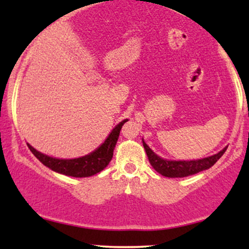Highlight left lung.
Wrapping results in <instances>:
<instances>
[{
    "mask_svg": "<svg viewBox=\"0 0 249 249\" xmlns=\"http://www.w3.org/2000/svg\"><path fill=\"white\" fill-rule=\"evenodd\" d=\"M142 145H144L145 151H146L148 161L152 165L154 170L158 173H160L161 176L168 177V178H184V177L192 176V174L207 170V168L212 167L213 165L221 158V156L225 153V151L227 150V147H225L224 150L220 151L219 153L214 154L212 157H208V158L199 159V160L173 161L161 159L160 157L157 156V154L154 153L144 142H142Z\"/></svg>",
    "mask_w": 249,
    "mask_h": 249,
    "instance_id": "obj_1",
    "label": "left lung"
}]
</instances>
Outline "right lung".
Masks as SVG:
<instances>
[{
    "instance_id": "obj_1",
    "label": "right lung",
    "mask_w": 249,
    "mask_h": 249,
    "mask_svg": "<svg viewBox=\"0 0 249 249\" xmlns=\"http://www.w3.org/2000/svg\"><path fill=\"white\" fill-rule=\"evenodd\" d=\"M127 122L123 121L119 123L117 126L113 128L112 132L107 137V141L93 151L92 153L88 154V156L82 157V158L77 159H57L53 157H48L38 151H36L33 146L28 144V147L33 152L34 156L45 165L47 167L51 168L55 172L65 174V176L76 177V178H83V177H91L93 174L99 173L101 171L104 170L107 166L108 162L111 161L113 156V150L118 141L119 132H121L122 126L124 123Z\"/></svg>"
}]
</instances>
